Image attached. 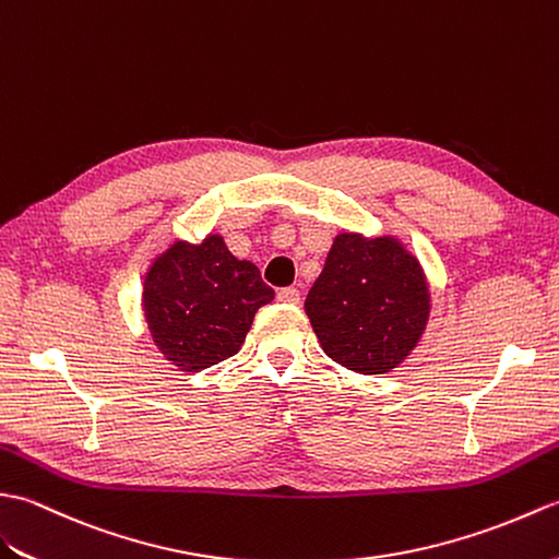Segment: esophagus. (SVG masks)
I'll use <instances>...</instances> for the list:
<instances>
[{
  "mask_svg": "<svg viewBox=\"0 0 559 559\" xmlns=\"http://www.w3.org/2000/svg\"><path fill=\"white\" fill-rule=\"evenodd\" d=\"M277 299H280L282 304L296 306V304L301 301V294H299V289H296V287H284V289H280V292H277Z\"/></svg>",
  "mask_w": 559,
  "mask_h": 559,
  "instance_id": "esophagus-1",
  "label": "esophagus"
}]
</instances>
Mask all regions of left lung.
I'll return each instance as SVG.
<instances>
[{"mask_svg":"<svg viewBox=\"0 0 559 559\" xmlns=\"http://www.w3.org/2000/svg\"><path fill=\"white\" fill-rule=\"evenodd\" d=\"M306 316L332 361L382 376L414 352L430 316V292L418 258L394 237L337 234Z\"/></svg>","mask_w":559,"mask_h":559,"instance_id":"obj_1","label":"left lung"}]
</instances>
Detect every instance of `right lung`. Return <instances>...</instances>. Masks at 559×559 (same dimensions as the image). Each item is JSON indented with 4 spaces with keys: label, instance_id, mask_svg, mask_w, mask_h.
<instances>
[{
    "label": "right lung",
    "instance_id": "1",
    "mask_svg": "<svg viewBox=\"0 0 559 559\" xmlns=\"http://www.w3.org/2000/svg\"><path fill=\"white\" fill-rule=\"evenodd\" d=\"M275 299L251 260L229 253L219 234L201 243L175 241L143 282V313L151 337L183 373L234 356L260 306Z\"/></svg>",
    "mask_w": 559,
    "mask_h": 559
}]
</instances>
